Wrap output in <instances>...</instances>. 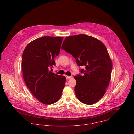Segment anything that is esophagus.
Listing matches in <instances>:
<instances>
[{"label":"esophagus","mask_w":134,"mask_h":134,"mask_svg":"<svg viewBox=\"0 0 134 134\" xmlns=\"http://www.w3.org/2000/svg\"><path fill=\"white\" fill-rule=\"evenodd\" d=\"M66 78L67 79H71V78H72V76H66Z\"/></svg>","instance_id":"obj_1"}]
</instances>
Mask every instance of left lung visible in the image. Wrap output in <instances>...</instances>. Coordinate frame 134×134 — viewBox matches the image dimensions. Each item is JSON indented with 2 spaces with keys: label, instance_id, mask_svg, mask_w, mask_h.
I'll return each mask as SVG.
<instances>
[{
  "label": "left lung",
  "instance_id": "left-lung-1",
  "mask_svg": "<svg viewBox=\"0 0 134 134\" xmlns=\"http://www.w3.org/2000/svg\"><path fill=\"white\" fill-rule=\"evenodd\" d=\"M61 49L76 59L83 75L74 77V90L79 101L91 105L99 101L106 92L110 82L113 64L106 47L92 37L80 34L65 38Z\"/></svg>",
  "mask_w": 134,
  "mask_h": 134
}]
</instances>
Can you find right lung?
Wrapping results in <instances>:
<instances>
[{"label": "right lung", "mask_w": 134, "mask_h": 134, "mask_svg": "<svg viewBox=\"0 0 134 134\" xmlns=\"http://www.w3.org/2000/svg\"><path fill=\"white\" fill-rule=\"evenodd\" d=\"M63 37L45 36L26 46L22 56L24 81L34 96L41 102L51 104L60 98L66 77L50 71L55 66V58L60 53Z\"/></svg>", "instance_id": "add662e5"}]
</instances>
